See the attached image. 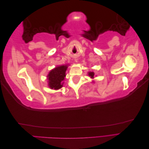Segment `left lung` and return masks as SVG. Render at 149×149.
Returning <instances> with one entry per match:
<instances>
[{"label": "left lung", "instance_id": "obj_1", "mask_svg": "<svg viewBox=\"0 0 149 149\" xmlns=\"http://www.w3.org/2000/svg\"><path fill=\"white\" fill-rule=\"evenodd\" d=\"M88 75L91 77V78H94V72H89Z\"/></svg>", "mask_w": 149, "mask_h": 149}]
</instances>
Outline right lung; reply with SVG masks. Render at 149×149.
<instances>
[{"label": "right lung", "instance_id": "add662e5", "mask_svg": "<svg viewBox=\"0 0 149 149\" xmlns=\"http://www.w3.org/2000/svg\"><path fill=\"white\" fill-rule=\"evenodd\" d=\"M68 65L57 66L49 71L47 76L48 86L51 89H58L63 87L66 76V71Z\"/></svg>", "mask_w": 149, "mask_h": 149}]
</instances>
